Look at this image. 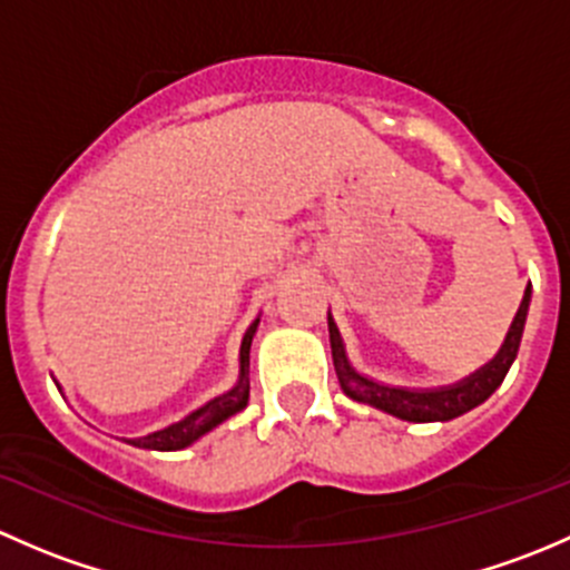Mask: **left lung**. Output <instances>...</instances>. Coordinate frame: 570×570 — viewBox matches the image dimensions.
<instances>
[{"instance_id": "1", "label": "left lung", "mask_w": 570, "mask_h": 570, "mask_svg": "<svg viewBox=\"0 0 570 570\" xmlns=\"http://www.w3.org/2000/svg\"><path fill=\"white\" fill-rule=\"evenodd\" d=\"M530 295H532V286H527L524 301H521L519 314H515L508 338H504L497 358H493L488 366H482L480 372H474L471 377H465V381L455 383V386L435 389V392H407V389L381 386V383L358 375V372L347 364V355H344V344H342V336H338L336 322L327 317L333 366H336L338 383H342L344 394L353 396V400L370 402V405L381 407V411L392 413L396 419H405V422H450V419L461 416V413L471 411V407H476L480 402H485L488 396L502 386L504 375H508L515 355H519L521 333H524V322H527V308H530Z\"/></svg>"}]
</instances>
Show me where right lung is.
<instances>
[{"mask_svg": "<svg viewBox=\"0 0 570 570\" xmlns=\"http://www.w3.org/2000/svg\"><path fill=\"white\" fill-rule=\"evenodd\" d=\"M256 325H258V320L253 322L248 331H245L243 347H239V383L232 389V392L215 396V400L206 402L204 407H198L195 413H189V416L181 419V422L170 424V428L159 430V433L146 435V439H131L129 444L142 446V450H163V452L184 450V446H189L193 441H198L204 433H209L212 428H217L220 422H226L228 416H234L237 411H243V407L248 405V396H250L248 370H250V342H253V333H256Z\"/></svg>", "mask_w": 570, "mask_h": 570, "instance_id": "1", "label": "right lung"}]
</instances>
